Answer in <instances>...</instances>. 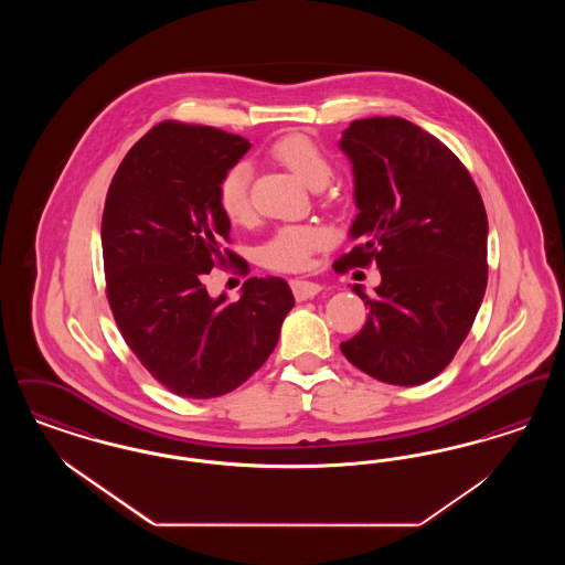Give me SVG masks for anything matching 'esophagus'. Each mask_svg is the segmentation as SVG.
Returning <instances> with one entry per match:
<instances>
[{
	"label": "esophagus",
	"mask_w": 565,
	"mask_h": 565,
	"mask_svg": "<svg viewBox=\"0 0 565 565\" xmlns=\"http://www.w3.org/2000/svg\"><path fill=\"white\" fill-rule=\"evenodd\" d=\"M290 288H292V295H295L296 300H309V298H316V296L322 292L320 284L307 281V279H292Z\"/></svg>",
	"instance_id": "1"
}]
</instances>
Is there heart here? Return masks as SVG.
I'll use <instances>...</instances> for the list:
<instances>
[{
    "label": "heart",
    "instance_id": "1",
    "mask_svg": "<svg viewBox=\"0 0 565 565\" xmlns=\"http://www.w3.org/2000/svg\"><path fill=\"white\" fill-rule=\"evenodd\" d=\"M269 154L311 189L326 186L334 171L328 152L309 135H284L270 146ZM249 182L252 167L245 161L233 162L217 182V205L235 224L247 222L252 215ZM326 243L328 231L318 224H286L260 245L258 258L267 269L296 273L307 269L313 254L326 247Z\"/></svg>",
    "mask_w": 565,
    "mask_h": 565
}]
</instances>
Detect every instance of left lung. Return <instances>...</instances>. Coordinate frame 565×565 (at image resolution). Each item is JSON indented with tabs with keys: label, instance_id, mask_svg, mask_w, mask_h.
Segmentation results:
<instances>
[{
	"label": "left lung",
	"instance_id": "left-lung-1",
	"mask_svg": "<svg viewBox=\"0 0 565 565\" xmlns=\"http://www.w3.org/2000/svg\"><path fill=\"white\" fill-rule=\"evenodd\" d=\"M350 157L358 245L334 270L375 263L364 328L343 355L392 385L440 375L468 337L487 288V214L468 169L434 135L398 116L353 120L339 141Z\"/></svg>",
	"mask_w": 565,
	"mask_h": 565
}]
</instances>
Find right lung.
I'll list each match as a JSON object with an SVG mask.
<instances>
[{
	"label": "right lung",
	"instance_id": "right-lung-1",
	"mask_svg": "<svg viewBox=\"0 0 565 565\" xmlns=\"http://www.w3.org/2000/svg\"><path fill=\"white\" fill-rule=\"evenodd\" d=\"M249 150L242 135L164 120L143 135L109 184L102 247L116 326L146 371L182 398L233 392L269 358L295 307L281 277H249L237 302L205 281L228 260L222 173Z\"/></svg>",
	"mask_w": 565,
	"mask_h": 565
}]
</instances>
